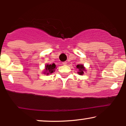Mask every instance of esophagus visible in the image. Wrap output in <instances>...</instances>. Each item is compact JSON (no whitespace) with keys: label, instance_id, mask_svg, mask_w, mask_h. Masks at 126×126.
<instances>
[{"label":"esophagus","instance_id":"obj_1","mask_svg":"<svg viewBox=\"0 0 126 126\" xmlns=\"http://www.w3.org/2000/svg\"><path fill=\"white\" fill-rule=\"evenodd\" d=\"M66 63H67L66 62H63V65H66Z\"/></svg>","mask_w":126,"mask_h":126}]
</instances>
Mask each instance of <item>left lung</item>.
<instances>
[{"label": "left lung", "instance_id": "8db88e82", "mask_svg": "<svg viewBox=\"0 0 126 126\" xmlns=\"http://www.w3.org/2000/svg\"><path fill=\"white\" fill-rule=\"evenodd\" d=\"M77 68H78L79 69V72H77L80 75H82L84 74V71H85V68H84V65H77Z\"/></svg>", "mask_w": 126, "mask_h": 126}]
</instances>
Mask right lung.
<instances>
[{
  "label": "right lung",
  "mask_w": 126,
  "mask_h": 126,
  "mask_svg": "<svg viewBox=\"0 0 126 126\" xmlns=\"http://www.w3.org/2000/svg\"><path fill=\"white\" fill-rule=\"evenodd\" d=\"M46 72L47 73V75H49V74L52 73L53 72H54V69L56 68V65L54 63H53V64H50V65H46Z\"/></svg>",
  "instance_id": "add662e5"
}]
</instances>
